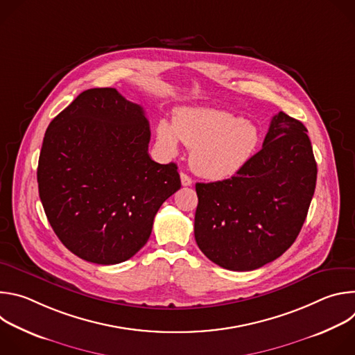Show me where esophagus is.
I'll return each mask as SVG.
<instances>
[{
  "mask_svg": "<svg viewBox=\"0 0 355 355\" xmlns=\"http://www.w3.org/2000/svg\"><path fill=\"white\" fill-rule=\"evenodd\" d=\"M180 177H181V184H182L184 187H189V185H192V178H191L188 174L181 173V174H180Z\"/></svg>",
  "mask_w": 355,
  "mask_h": 355,
  "instance_id": "34e87169",
  "label": "esophagus"
}]
</instances>
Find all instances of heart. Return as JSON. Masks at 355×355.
I'll return each mask as SVG.
<instances>
[{"instance_id": "1", "label": "heart", "mask_w": 355, "mask_h": 355, "mask_svg": "<svg viewBox=\"0 0 355 355\" xmlns=\"http://www.w3.org/2000/svg\"><path fill=\"white\" fill-rule=\"evenodd\" d=\"M180 140L191 148L192 170L208 180H225L239 173L256 155L261 135L259 128L230 112L214 108H184L173 123L162 119L157 141L175 155Z\"/></svg>"}]
</instances>
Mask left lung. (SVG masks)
Masks as SVG:
<instances>
[{
	"label": "left lung",
	"instance_id": "obj_1",
	"mask_svg": "<svg viewBox=\"0 0 355 355\" xmlns=\"http://www.w3.org/2000/svg\"><path fill=\"white\" fill-rule=\"evenodd\" d=\"M306 132L278 112L263 148L236 175L195 185V240L211 261L232 271L257 270L296 240L318 177Z\"/></svg>",
	"mask_w": 355,
	"mask_h": 355
}]
</instances>
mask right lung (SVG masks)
Instances as JSON below:
<instances>
[{
	"label": "right lung",
	"instance_id": "obj_1",
	"mask_svg": "<svg viewBox=\"0 0 355 355\" xmlns=\"http://www.w3.org/2000/svg\"><path fill=\"white\" fill-rule=\"evenodd\" d=\"M140 105L115 88H91L50 122L37 166L50 226L77 257L129 260L147 243L163 202L181 188L174 163L148 156Z\"/></svg>",
	"mask_w": 355,
	"mask_h": 355
}]
</instances>
